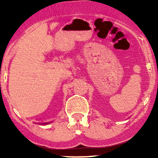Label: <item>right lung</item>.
Wrapping results in <instances>:
<instances>
[{"label": "right lung", "instance_id": "add662e5", "mask_svg": "<svg viewBox=\"0 0 158 158\" xmlns=\"http://www.w3.org/2000/svg\"><path fill=\"white\" fill-rule=\"evenodd\" d=\"M50 123H52V121L51 122H47V123H39V124H41V125H47V124H49Z\"/></svg>", "mask_w": 158, "mask_h": 158}]
</instances>
